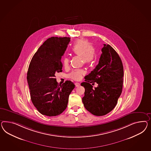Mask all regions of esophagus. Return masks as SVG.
<instances>
[{"mask_svg": "<svg viewBox=\"0 0 151 151\" xmlns=\"http://www.w3.org/2000/svg\"><path fill=\"white\" fill-rule=\"evenodd\" d=\"M75 86H76V87H78V86H79L80 85V83H78V82H75Z\"/></svg>", "mask_w": 151, "mask_h": 151, "instance_id": "1", "label": "esophagus"}]
</instances>
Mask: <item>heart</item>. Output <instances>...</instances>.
<instances>
[{
    "label": "heart",
    "instance_id": "heart-1",
    "mask_svg": "<svg viewBox=\"0 0 151 151\" xmlns=\"http://www.w3.org/2000/svg\"><path fill=\"white\" fill-rule=\"evenodd\" d=\"M71 52L81 56L82 62L87 65L93 64L97 56L96 50L92 46V43L85 38L78 39L76 41L71 48ZM62 61L64 67L68 66L69 60L68 58H63ZM85 74V71L83 70H73L69 75V77L78 80L81 79Z\"/></svg>",
    "mask_w": 151,
    "mask_h": 151
}]
</instances>
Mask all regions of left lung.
Instances as JSON below:
<instances>
[{"label":"left lung","instance_id":"1","mask_svg":"<svg viewBox=\"0 0 151 151\" xmlns=\"http://www.w3.org/2000/svg\"><path fill=\"white\" fill-rule=\"evenodd\" d=\"M98 65L81 83L85 88L82 102L96 116L106 115L116 106L122 92L124 69L118 54L110 45H104ZM98 83L93 88L91 83Z\"/></svg>","mask_w":151,"mask_h":151}]
</instances>
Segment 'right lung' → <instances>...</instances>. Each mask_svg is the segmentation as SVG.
Masks as SVG:
<instances>
[{
    "mask_svg": "<svg viewBox=\"0 0 151 151\" xmlns=\"http://www.w3.org/2000/svg\"><path fill=\"white\" fill-rule=\"evenodd\" d=\"M70 41V37L49 38L37 50L29 65L27 80L31 99L42 115L54 116L62 113L75 88L71 81L58 85L55 75L62 71L61 57Z\"/></svg>",
    "mask_w": 151,
    "mask_h": 151,
    "instance_id": "right-lung-1",
    "label": "right lung"
}]
</instances>
